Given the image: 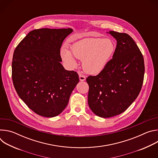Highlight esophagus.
I'll return each mask as SVG.
<instances>
[{
    "label": "esophagus",
    "instance_id": "34e87169",
    "mask_svg": "<svg viewBox=\"0 0 158 158\" xmlns=\"http://www.w3.org/2000/svg\"><path fill=\"white\" fill-rule=\"evenodd\" d=\"M79 80H80L81 81H84L85 80V76H84V75H82V74H79Z\"/></svg>",
    "mask_w": 158,
    "mask_h": 158
}]
</instances>
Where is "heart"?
<instances>
[{"label": "heart", "mask_w": 158, "mask_h": 158, "mask_svg": "<svg viewBox=\"0 0 158 158\" xmlns=\"http://www.w3.org/2000/svg\"><path fill=\"white\" fill-rule=\"evenodd\" d=\"M116 49L114 41L109 38H85L76 42L71 52L66 46L60 49V56L70 69L77 66V59L82 60L84 70L90 74H98L107 66Z\"/></svg>", "instance_id": "obj_1"}]
</instances>
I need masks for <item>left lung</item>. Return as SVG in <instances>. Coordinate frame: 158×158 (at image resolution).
I'll use <instances>...</instances> for the list:
<instances>
[{
    "label": "left lung",
    "mask_w": 158,
    "mask_h": 158,
    "mask_svg": "<svg viewBox=\"0 0 158 158\" xmlns=\"http://www.w3.org/2000/svg\"><path fill=\"white\" fill-rule=\"evenodd\" d=\"M117 40L116 51L106 68L89 76L88 104L94 113L108 118L121 114L138 96L144 75V58L132 37L109 31Z\"/></svg>",
    "instance_id": "obj_1"
}]
</instances>
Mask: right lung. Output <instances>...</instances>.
Instances as JSON below:
<instances>
[{
    "label": "right lung",
    "mask_w": 158,
    "mask_h": 158,
    "mask_svg": "<svg viewBox=\"0 0 158 158\" xmlns=\"http://www.w3.org/2000/svg\"><path fill=\"white\" fill-rule=\"evenodd\" d=\"M73 31L71 28L33 30L14 52L12 77L15 91L41 116L60 114L79 81L76 72L65 70L60 63L62 44Z\"/></svg>",
    "instance_id": "obj_1"
}]
</instances>
